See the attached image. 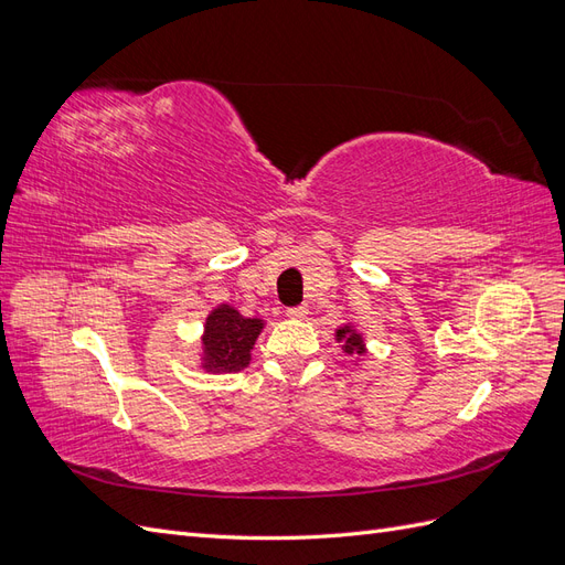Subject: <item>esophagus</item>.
Returning <instances> with one entry per match:
<instances>
[{
    "instance_id": "34e87169",
    "label": "esophagus",
    "mask_w": 565,
    "mask_h": 565,
    "mask_svg": "<svg viewBox=\"0 0 565 565\" xmlns=\"http://www.w3.org/2000/svg\"><path fill=\"white\" fill-rule=\"evenodd\" d=\"M306 313H309L306 306H292V309H287V318H292V320H301V318H306Z\"/></svg>"
}]
</instances>
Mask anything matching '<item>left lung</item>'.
<instances>
[{"instance_id":"8db88e82","label":"left lung","mask_w":565,"mask_h":565,"mask_svg":"<svg viewBox=\"0 0 565 565\" xmlns=\"http://www.w3.org/2000/svg\"><path fill=\"white\" fill-rule=\"evenodd\" d=\"M337 341H341V349H344V353L349 355L365 353V341L351 328V324H344V328L337 330Z\"/></svg>"}]
</instances>
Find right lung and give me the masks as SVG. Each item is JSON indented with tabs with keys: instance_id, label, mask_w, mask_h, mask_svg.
Returning a JSON list of instances; mask_svg holds the SVG:
<instances>
[{
	"instance_id": "obj_1",
	"label": "right lung",
	"mask_w": 565,
	"mask_h": 565,
	"mask_svg": "<svg viewBox=\"0 0 565 565\" xmlns=\"http://www.w3.org/2000/svg\"><path fill=\"white\" fill-rule=\"evenodd\" d=\"M264 320L245 318L233 306L221 303L207 316L202 334V367L207 372H241L252 361Z\"/></svg>"
}]
</instances>
